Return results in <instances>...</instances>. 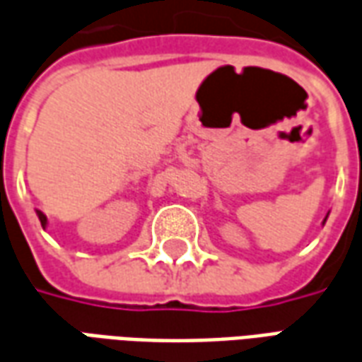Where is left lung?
Here are the masks:
<instances>
[{"label": "left lung", "mask_w": 362, "mask_h": 362, "mask_svg": "<svg viewBox=\"0 0 362 362\" xmlns=\"http://www.w3.org/2000/svg\"><path fill=\"white\" fill-rule=\"evenodd\" d=\"M327 216H329V212H327ZM327 216H325V218H324V224H325V220H327Z\"/></svg>", "instance_id": "left-lung-1"}]
</instances>
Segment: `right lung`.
I'll return each instance as SVG.
<instances>
[{
	"label": "right lung",
	"instance_id": "right-lung-1",
	"mask_svg": "<svg viewBox=\"0 0 362 362\" xmlns=\"http://www.w3.org/2000/svg\"><path fill=\"white\" fill-rule=\"evenodd\" d=\"M37 216H38V220H40V226H42L46 230V226H48V218H46L45 212H40V210H37Z\"/></svg>",
	"mask_w": 362,
	"mask_h": 362
}]
</instances>
